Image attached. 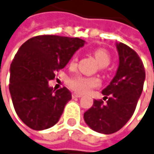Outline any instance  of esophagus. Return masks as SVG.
<instances>
[{
	"mask_svg": "<svg viewBox=\"0 0 154 154\" xmlns=\"http://www.w3.org/2000/svg\"><path fill=\"white\" fill-rule=\"evenodd\" d=\"M72 97H81L82 95L78 94V93H73V94H72Z\"/></svg>",
	"mask_w": 154,
	"mask_h": 154,
	"instance_id": "obj_1",
	"label": "esophagus"
}]
</instances>
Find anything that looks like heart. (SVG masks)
Segmentation results:
<instances>
[{
    "label": "heart",
    "instance_id": "obj_1",
    "mask_svg": "<svg viewBox=\"0 0 154 154\" xmlns=\"http://www.w3.org/2000/svg\"><path fill=\"white\" fill-rule=\"evenodd\" d=\"M94 56L100 63V66L105 67L110 62V56L109 53L103 49H97L94 52ZM76 61L75 57H73L71 60V65H75ZM100 82L96 78H88L84 75H75L68 80L69 88L76 93L85 94L88 93L91 88L98 86Z\"/></svg>",
    "mask_w": 154,
    "mask_h": 154
}]
</instances>
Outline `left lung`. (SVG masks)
Here are the masks:
<instances>
[{
    "label": "left lung",
    "instance_id": "obj_1",
    "mask_svg": "<svg viewBox=\"0 0 154 154\" xmlns=\"http://www.w3.org/2000/svg\"><path fill=\"white\" fill-rule=\"evenodd\" d=\"M119 66L109 85L102 90L108 100H94L84 113L87 125L93 131L111 134L122 129L131 118L145 80L143 64L137 53L122 43H116Z\"/></svg>",
    "mask_w": 154,
    "mask_h": 154
}]
</instances>
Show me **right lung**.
<instances>
[{
	"label": "right lung",
	"mask_w": 154,
	"mask_h": 154,
	"mask_svg": "<svg viewBox=\"0 0 154 154\" xmlns=\"http://www.w3.org/2000/svg\"><path fill=\"white\" fill-rule=\"evenodd\" d=\"M85 43L78 37L38 35L17 51L10 67L9 90L17 115L29 128L43 131L57 123L72 95L66 88L54 91L48 82Z\"/></svg>",
	"instance_id": "add662e5"
}]
</instances>
